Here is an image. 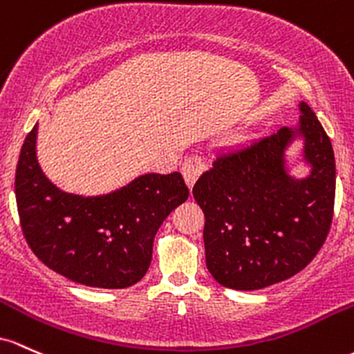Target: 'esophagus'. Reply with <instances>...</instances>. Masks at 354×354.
<instances>
[{
    "label": "esophagus",
    "instance_id": "34e87169",
    "mask_svg": "<svg viewBox=\"0 0 354 354\" xmlns=\"http://www.w3.org/2000/svg\"><path fill=\"white\" fill-rule=\"evenodd\" d=\"M204 169L205 162L201 156H190L189 158H185V162L182 164V174H184L185 184H187L190 189L194 187V184H196L198 176L204 172Z\"/></svg>",
    "mask_w": 354,
    "mask_h": 354
}]
</instances>
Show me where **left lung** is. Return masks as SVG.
Instances as JSON below:
<instances>
[{
    "mask_svg": "<svg viewBox=\"0 0 354 354\" xmlns=\"http://www.w3.org/2000/svg\"><path fill=\"white\" fill-rule=\"evenodd\" d=\"M297 129L221 150L192 194L205 216V264L217 283L263 289L311 263L331 227L336 165L331 140L311 106L299 103ZM303 138L304 179L288 174L285 149Z\"/></svg>",
    "mask_w": 354,
    "mask_h": 354,
    "instance_id": "1",
    "label": "left lung"
}]
</instances>
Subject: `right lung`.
I'll return each instance as SVG.
<instances>
[{"mask_svg": "<svg viewBox=\"0 0 354 354\" xmlns=\"http://www.w3.org/2000/svg\"><path fill=\"white\" fill-rule=\"evenodd\" d=\"M38 125L26 135L15 178L23 236L43 264L73 283L122 289L142 279L153 237L165 217L187 201L178 172L145 174L105 196L58 189L37 158Z\"/></svg>", "mask_w": 354, "mask_h": 354, "instance_id": "right-lung-1", "label": "right lung"}]
</instances>
